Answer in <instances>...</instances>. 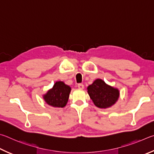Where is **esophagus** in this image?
I'll list each match as a JSON object with an SVG mask.
<instances>
[{
    "label": "esophagus",
    "instance_id": "obj_1",
    "mask_svg": "<svg viewBox=\"0 0 154 154\" xmlns=\"http://www.w3.org/2000/svg\"><path fill=\"white\" fill-rule=\"evenodd\" d=\"M78 87H79V88H80V89H83L85 87V86L83 84H81V83H79V84H78Z\"/></svg>",
    "mask_w": 154,
    "mask_h": 154
}]
</instances>
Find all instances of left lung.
Segmentation results:
<instances>
[{"label":"left lung","instance_id":"8db88e82","mask_svg":"<svg viewBox=\"0 0 154 154\" xmlns=\"http://www.w3.org/2000/svg\"><path fill=\"white\" fill-rule=\"evenodd\" d=\"M88 93L94 104L99 108H107L114 105L119 97L117 88L106 84L103 80L97 79L87 88Z\"/></svg>","mask_w":154,"mask_h":154}]
</instances>
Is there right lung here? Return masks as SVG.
<instances>
[{"label": "right lung", "instance_id": "obj_1", "mask_svg": "<svg viewBox=\"0 0 154 154\" xmlns=\"http://www.w3.org/2000/svg\"><path fill=\"white\" fill-rule=\"evenodd\" d=\"M71 88L64 82L59 81L55 82L51 88L44 96L47 103L55 107H63L68 101Z\"/></svg>", "mask_w": 154, "mask_h": 154}]
</instances>
